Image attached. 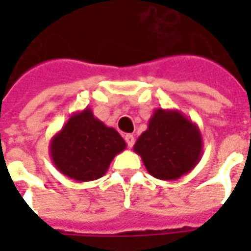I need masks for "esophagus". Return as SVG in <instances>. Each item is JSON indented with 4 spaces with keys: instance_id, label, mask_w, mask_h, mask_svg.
Returning a JSON list of instances; mask_svg holds the SVG:
<instances>
[{
    "instance_id": "34e87169",
    "label": "esophagus",
    "mask_w": 251,
    "mask_h": 251,
    "mask_svg": "<svg viewBox=\"0 0 251 251\" xmlns=\"http://www.w3.org/2000/svg\"><path fill=\"white\" fill-rule=\"evenodd\" d=\"M125 141L126 144H127V147L131 148L133 145H134V136H133V134H126Z\"/></svg>"
}]
</instances>
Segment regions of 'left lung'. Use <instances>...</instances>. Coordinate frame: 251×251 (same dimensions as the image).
<instances>
[{"label": "left lung", "mask_w": 251, "mask_h": 251, "mask_svg": "<svg viewBox=\"0 0 251 251\" xmlns=\"http://www.w3.org/2000/svg\"><path fill=\"white\" fill-rule=\"evenodd\" d=\"M133 149L153 177L177 180L200 161L203 138L198 125L179 110L156 109Z\"/></svg>", "instance_id": "8db88e82"}]
</instances>
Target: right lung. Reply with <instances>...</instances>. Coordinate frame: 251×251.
Wrapping results in <instances>:
<instances>
[{
  "instance_id": "right-lung-1",
  "label": "right lung",
  "mask_w": 251,
  "mask_h": 251,
  "mask_svg": "<svg viewBox=\"0 0 251 251\" xmlns=\"http://www.w3.org/2000/svg\"><path fill=\"white\" fill-rule=\"evenodd\" d=\"M126 142L114 127H109L86 107L68 118L51 138L52 163L64 176L75 181L102 177L113 158L124 152Z\"/></svg>"
}]
</instances>
